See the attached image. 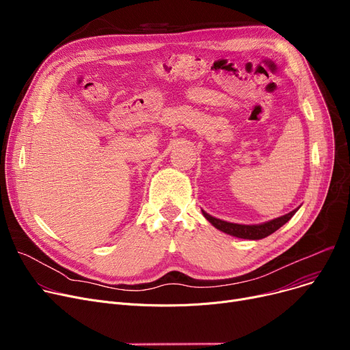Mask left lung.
<instances>
[{
	"label": "left lung",
	"instance_id": "1",
	"mask_svg": "<svg viewBox=\"0 0 350 350\" xmlns=\"http://www.w3.org/2000/svg\"><path fill=\"white\" fill-rule=\"evenodd\" d=\"M298 209L286 213L281 217H277L274 220H270V221H265V223H261V224H237V223H229V221H224V220H220V219H216L211 215H208L206 212H203V216L206 217L216 229H219L220 232L223 233H228L230 236H234V237H240V239H249V240H260V239H264L267 236L273 234L275 230H278L282 224H285L286 221H288L297 212Z\"/></svg>",
	"mask_w": 350,
	"mask_h": 350
}]
</instances>
